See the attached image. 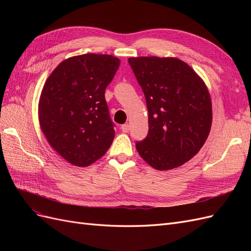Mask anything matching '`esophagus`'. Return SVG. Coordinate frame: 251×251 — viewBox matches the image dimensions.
Segmentation results:
<instances>
[{
  "mask_svg": "<svg viewBox=\"0 0 251 251\" xmlns=\"http://www.w3.org/2000/svg\"><path fill=\"white\" fill-rule=\"evenodd\" d=\"M128 130H130V126H128L127 124H125L121 126V131H123L124 133H127Z\"/></svg>",
  "mask_w": 251,
  "mask_h": 251,
  "instance_id": "34e87169",
  "label": "esophagus"
}]
</instances>
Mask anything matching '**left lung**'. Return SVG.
<instances>
[{"instance_id": "8db88e82", "label": "left lung", "mask_w": 251, "mask_h": 251, "mask_svg": "<svg viewBox=\"0 0 251 251\" xmlns=\"http://www.w3.org/2000/svg\"><path fill=\"white\" fill-rule=\"evenodd\" d=\"M128 64L149 112L148 135L136 141V149L151 168H177L198 153L208 137L212 119L208 90L178 58L131 57Z\"/></svg>"}]
</instances>
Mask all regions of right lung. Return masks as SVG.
I'll return each mask as SVG.
<instances>
[{
    "mask_svg": "<svg viewBox=\"0 0 251 251\" xmlns=\"http://www.w3.org/2000/svg\"><path fill=\"white\" fill-rule=\"evenodd\" d=\"M120 60L82 54L60 63L46 80L39 103L42 131L50 146L76 166L92 164L109 150L114 125L104 91Z\"/></svg>",
    "mask_w": 251,
    "mask_h": 251,
    "instance_id": "1",
    "label": "right lung"
}]
</instances>
